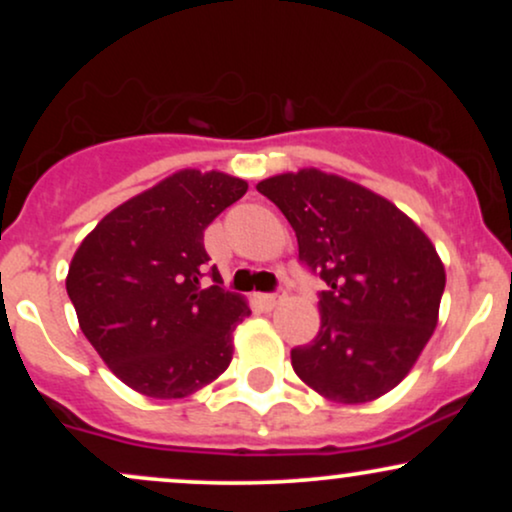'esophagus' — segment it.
Masks as SVG:
<instances>
[{"mask_svg":"<svg viewBox=\"0 0 512 512\" xmlns=\"http://www.w3.org/2000/svg\"><path fill=\"white\" fill-rule=\"evenodd\" d=\"M281 301H284V296H281V293H262L260 296V303L264 305V308H274V305H279Z\"/></svg>","mask_w":512,"mask_h":512,"instance_id":"obj_1","label":"esophagus"}]
</instances>
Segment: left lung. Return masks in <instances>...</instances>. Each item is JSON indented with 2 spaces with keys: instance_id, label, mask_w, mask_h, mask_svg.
<instances>
[{
  "instance_id": "8db88e82",
  "label": "left lung",
  "mask_w": 512,
  "mask_h": 512,
  "mask_svg": "<svg viewBox=\"0 0 512 512\" xmlns=\"http://www.w3.org/2000/svg\"><path fill=\"white\" fill-rule=\"evenodd\" d=\"M320 276V332L291 349L305 385L342 404L378 399L416 363L438 322L445 269L426 233L395 204L339 175L305 168L262 180Z\"/></svg>"
}]
</instances>
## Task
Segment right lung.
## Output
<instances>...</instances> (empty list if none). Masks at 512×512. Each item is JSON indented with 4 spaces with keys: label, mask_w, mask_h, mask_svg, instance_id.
<instances>
[{
    "label": "right lung",
    "mask_w": 512,
    "mask_h": 512,
    "mask_svg": "<svg viewBox=\"0 0 512 512\" xmlns=\"http://www.w3.org/2000/svg\"><path fill=\"white\" fill-rule=\"evenodd\" d=\"M245 192L226 173L180 170L110 211L76 250L67 293L81 332L132 390L187 397L231 363L250 308L207 272L204 231Z\"/></svg>",
    "instance_id": "add662e5"
}]
</instances>
